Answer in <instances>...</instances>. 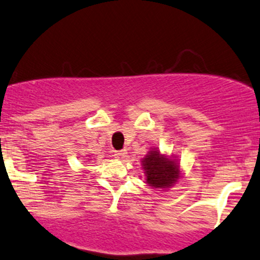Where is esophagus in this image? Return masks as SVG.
<instances>
[{
  "label": "esophagus",
  "instance_id": "1",
  "mask_svg": "<svg viewBox=\"0 0 260 260\" xmlns=\"http://www.w3.org/2000/svg\"><path fill=\"white\" fill-rule=\"evenodd\" d=\"M127 156V151L126 150H120V151H116L115 153V157L118 160H124Z\"/></svg>",
  "mask_w": 260,
  "mask_h": 260
}]
</instances>
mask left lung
Listing matches in <instances>:
<instances>
[{"instance_id": "1", "label": "left lung", "mask_w": 260, "mask_h": 260, "mask_svg": "<svg viewBox=\"0 0 260 260\" xmlns=\"http://www.w3.org/2000/svg\"><path fill=\"white\" fill-rule=\"evenodd\" d=\"M147 182L151 187L166 188L175 183L178 177V165L174 160L161 156L157 150L149 151L143 159Z\"/></svg>"}]
</instances>
